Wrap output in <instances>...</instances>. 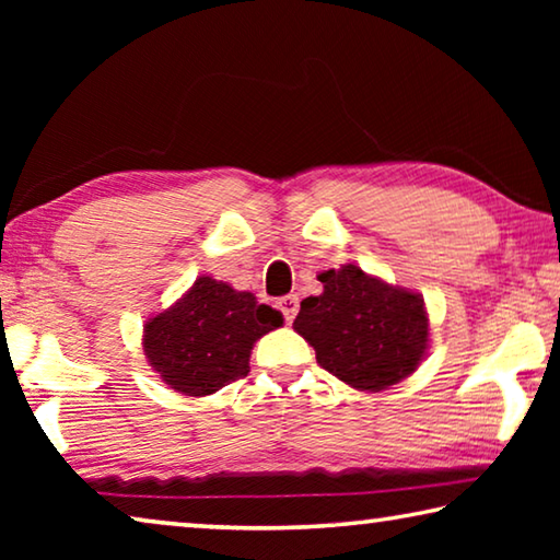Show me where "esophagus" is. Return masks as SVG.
Wrapping results in <instances>:
<instances>
[{
	"instance_id": "1",
	"label": "esophagus",
	"mask_w": 560,
	"mask_h": 560,
	"mask_svg": "<svg viewBox=\"0 0 560 560\" xmlns=\"http://www.w3.org/2000/svg\"><path fill=\"white\" fill-rule=\"evenodd\" d=\"M277 306H279V311L283 314V320H287V324H291V320L296 318V311H299V296H296V293H289V296H281V299L277 301Z\"/></svg>"
}]
</instances>
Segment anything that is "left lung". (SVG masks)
<instances>
[{
	"label": "left lung",
	"instance_id": "obj_1",
	"mask_svg": "<svg viewBox=\"0 0 560 560\" xmlns=\"http://www.w3.org/2000/svg\"><path fill=\"white\" fill-rule=\"evenodd\" d=\"M320 296L301 301L293 330L316 350L318 365L355 390H385L415 373L428 350L420 293L390 287L346 264L318 273Z\"/></svg>",
	"mask_w": 560,
	"mask_h": 560
}]
</instances>
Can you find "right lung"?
Listing matches in <instances>:
<instances>
[{
    "label": "right lung",
    "instance_id": "right-lung-1",
    "mask_svg": "<svg viewBox=\"0 0 560 560\" xmlns=\"http://www.w3.org/2000/svg\"><path fill=\"white\" fill-rule=\"evenodd\" d=\"M281 324L279 311L254 293L200 277L175 306L148 320L143 348L165 385L202 397L249 373L254 343Z\"/></svg>",
    "mask_w": 560,
    "mask_h": 560
}]
</instances>
